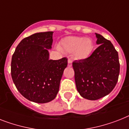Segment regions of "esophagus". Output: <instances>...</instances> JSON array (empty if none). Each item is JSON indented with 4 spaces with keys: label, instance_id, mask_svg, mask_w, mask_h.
Masks as SVG:
<instances>
[{
    "label": "esophagus",
    "instance_id": "obj_1",
    "mask_svg": "<svg viewBox=\"0 0 129 129\" xmlns=\"http://www.w3.org/2000/svg\"><path fill=\"white\" fill-rule=\"evenodd\" d=\"M72 61L70 60V59H68V66L69 67H72Z\"/></svg>",
    "mask_w": 129,
    "mask_h": 129
}]
</instances>
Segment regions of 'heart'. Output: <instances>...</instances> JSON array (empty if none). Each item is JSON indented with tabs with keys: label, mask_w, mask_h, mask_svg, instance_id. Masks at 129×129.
<instances>
[{
	"label": "heart",
	"mask_w": 129,
	"mask_h": 129,
	"mask_svg": "<svg viewBox=\"0 0 129 129\" xmlns=\"http://www.w3.org/2000/svg\"><path fill=\"white\" fill-rule=\"evenodd\" d=\"M60 48L68 53L74 52V57L78 60L87 59L91 54L94 43L91 38L79 36H68L61 40Z\"/></svg>",
	"instance_id": "heart-1"
}]
</instances>
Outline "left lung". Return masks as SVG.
<instances>
[{"label": "left lung", "mask_w": 129, "mask_h": 129, "mask_svg": "<svg viewBox=\"0 0 129 129\" xmlns=\"http://www.w3.org/2000/svg\"><path fill=\"white\" fill-rule=\"evenodd\" d=\"M99 46L87 59L73 62L76 88L81 97L97 100L106 96L117 84L120 72L118 52L103 36L95 33Z\"/></svg>", "instance_id": "1"}]
</instances>
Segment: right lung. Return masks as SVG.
<instances>
[{
  "label": "right lung",
  "instance_id": "right-lung-1",
  "mask_svg": "<svg viewBox=\"0 0 129 129\" xmlns=\"http://www.w3.org/2000/svg\"><path fill=\"white\" fill-rule=\"evenodd\" d=\"M53 33L39 32L25 38L12 57L11 75L16 87L26 99L37 103L55 99L68 66L66 57L49 59Z\"/></svg>",
  "mask_w": 129,
  "mask_h": 129
}]
</instances>
